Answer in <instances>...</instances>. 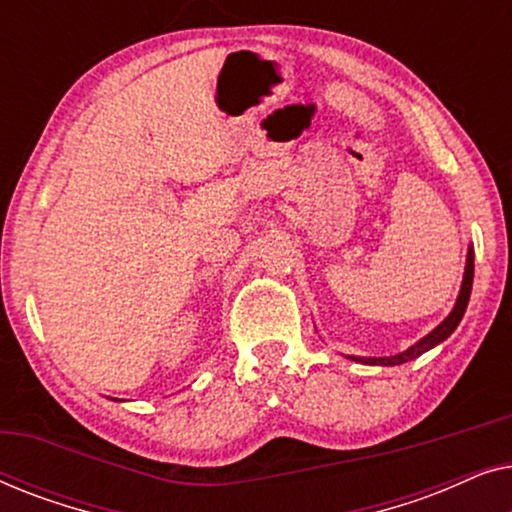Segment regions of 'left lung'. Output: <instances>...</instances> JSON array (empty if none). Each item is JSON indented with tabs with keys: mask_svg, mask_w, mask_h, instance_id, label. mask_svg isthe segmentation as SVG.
<instances>
[{
	"mask_svg": "<svg viewBox=\"0 0 512 512\" xmlns=\"http://www.w3.org/2000/svg\"><path fill=\"white\" fill-rule=\"evenodd\" d=\"M471 289H473V247L468 249L464 282H461L457 303H454L452 312L447 314L443 324H438L429 335H424L422 340L415 342V345L408 347V349H405V352L396 354V356H349V359L368 363V366H401V363H408L412 359H417V356H422L424 352H429V349L440 345V342L447 340L454 333V328L459 326V321H461V317H464V312H466V307H468Z\"/></svg>",
	"mask_w": 512,
	"mask_h": 512,
	"instance_id": "1",
	"label": "left lung"
}]
</instances>
